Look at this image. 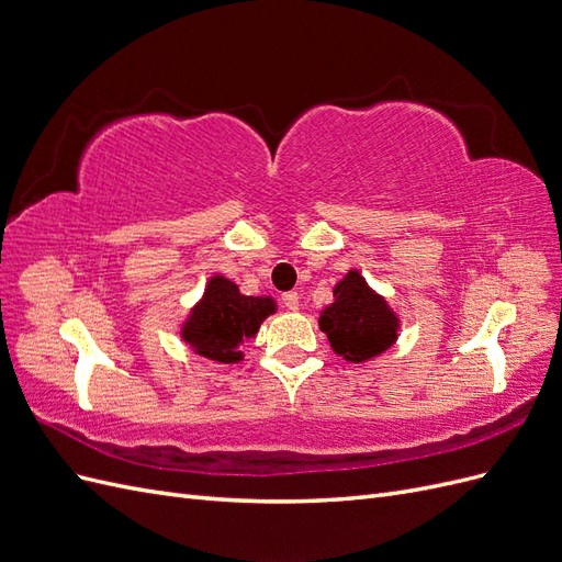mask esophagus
<instances>
[{"label": "esophagus", "mask_w": 562, "mask_h": 562, "mask_svg": "<svg viewBox=\"0 0 562 562\" xmlns=\"http://www.w3.org/2000/svg\"><path fill=\"white\" fill-rule=\"evenodd\" d=\"M283 307L288 312H297L300 310V295L297 293H285L283 295Z\"/></svg>", "instance_id": "obj_1"}]
</instances>
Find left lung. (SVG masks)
I'll list each match as a JSON object with an SVG mask.
<instances>
[{"label":"left lung","instance_id":"8db88e82","mask_svg":"<svg viewBox=\"0 0 562 562\" xmlns=\"http://www.w3.org/2000/svg\"><path fill=\"white\" fill-rule=\"evenodd\" d=\"M318 328L337 356L366 363L396 345L401 318L359 269H349L335 283L333 302L318 312Z\"/></svg>","mask_w":562,"mask_h":562}]
</instances>
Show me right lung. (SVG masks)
Wrapping results in <instances>:
<instances>
[{
	"mask_svg": "<svg viewBox=\"0 0 562 562\" xmlns=\"http://www.w3.org/2000/svg\"><path fill=\"white\" fill-rule=\"evenodd\" d=\"M271 314H277L274 297L244 295L232 279L213 274L178 333L196 356L215 363H239L241 347L258 335Z\"/></svg>",
	"mask_w": 562,
	"mask_h": 562,
	"instance_id": "right-lung-1",
	"label": "right lung"
}]
</instances>
